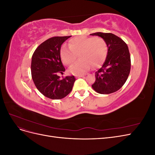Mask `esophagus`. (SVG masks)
<instances>
[{"instance_id":"34e87169","label":"esophagus","mask_w":155,"mask_h":155,"mask_svg":"<svg viewBox=\"0 0 155 155\" xmlns=\"http://www.w3.org/2000/svg\"><path fill=\"white\" fill-rule=\"evenodd\" d=\"M86 76V75H84V74H83V75H76V77L77 78H82V77H85Z\"/></svg>"}]
</instances>
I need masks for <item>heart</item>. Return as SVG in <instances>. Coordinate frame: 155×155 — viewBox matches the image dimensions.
<instances>
[{"label": "heart", "mask_w": 155, "mask_h": 155, "mask_svg": "<svg viewBox=\"0 0 155 155\" xmlns=\"http://www.w3.org/2000/svg\"><path fill=\"white\" fill-rule=\"evenodd\" d=\"M107 51V44L101 37L79 36L70 40L69 47L62 46L60 55L63 62L69 65L79 54L80 59L71 65L69 70L73 74H81L87 72L91 66L93 68L100 67L105 59Z\"/></svg>", "instance_id": "1"}]
</instances>
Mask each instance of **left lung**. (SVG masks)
<instances>
[{"instance_id": "obj_1", "label": "left lung", "mask_w": 155, "mask_h": 155, "mask_svg": "<svg viewBox=\"0 0 155 155\" xmlns=\"http://www.w3.org/2000/svg\"><path fill=\"white\" fill-rule=\"evenodd\" d=\"M105 40L108 51L101 67L95 72L96 81L92 85L96 92L109 94L122 87L130 70V57L128 46L118 36L110 33L97 32L90 34Z\"/></svg>"}]
</instances>
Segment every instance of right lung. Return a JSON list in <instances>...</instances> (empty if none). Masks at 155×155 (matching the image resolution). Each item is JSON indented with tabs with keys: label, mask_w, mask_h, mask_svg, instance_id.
I'll return each instance as SVG.
<instances>
[{
	"label": "right lung",
	"mask_w": 155,
	"mask_h": 155,
	"mask_svg": "<svg viewBox=\"0 0 155 155\" xmlns=\"http://www.w3.org/2000/svg\"><path fill=\"white\" fill-rule=\"evenodd\" d=\"M70 37H51L41 43L32 55L33 81L42 94L50 99L60 100L67 96L76 81L74 76L61 79L58 75L65 71L61 59V47Z\"/></svg>",
	"instance_id": "obj_1"
}]
</instances>
